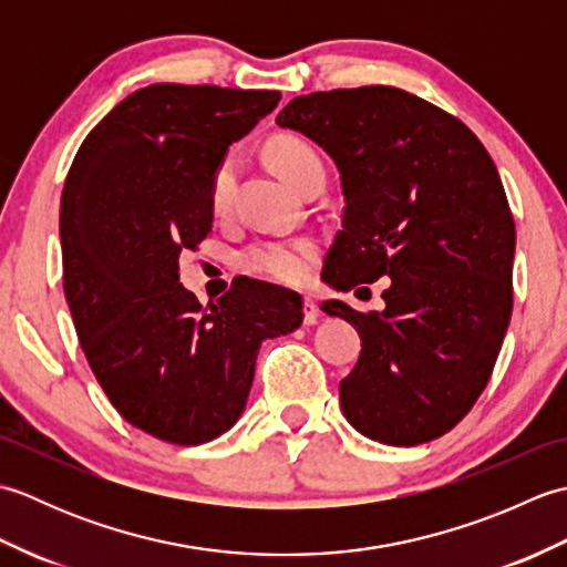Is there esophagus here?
<instances>
[{
    "label": "esophagus",
    "instance_id": "1",
    "mask_svg": "<svg viewBox=\"0 0 567 567\" xmlns=\"http://www.w3.org/2000/svg\"><path fill=\"white\" fill-rule=\"evenodd\" d=\"M319 321V307L311 297H305V323L307 327H315Z\"/></svg>",
    "mask_w": 567,
    "mask_h": 567
}]
</instances>
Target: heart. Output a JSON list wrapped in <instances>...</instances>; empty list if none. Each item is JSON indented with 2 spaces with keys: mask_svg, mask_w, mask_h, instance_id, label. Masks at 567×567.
Segmentation results:
<instances>
[{
  "mask_svg": "<svg viewBox=\"0 0 567 567\" xmlns=\"http://www.w3.org/2000/svg\"><path fill=\"white\" fill-rule=\"evenodd\" d=\"M265 158L287 183L305 189L311 183H323V161L311 143L297 134H277L265 143ZM238 175V155L226 153L214 165L207 189L209 212L224 216L231 207ZM319 258V244L311 238H270L258 240L240 252V265L252 275L268 277L275 282L297 285L315 268Z\"/></svg>",
  "mask_w": 567,
  "mask_h": 567,
  "instance_id": "1",
  "label": "heart"
}]
</instances>
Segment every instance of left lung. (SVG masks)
I'll list each match as a JSON object with an SVG mask.
<instances>
[{"label":"left lung","instance_id":"1","mask_svg":"<svg viewBox=\"0 0 567 567\" xmlns=\"http://www.w3.org/2000/svg\"><path fill=\"white\" fill-rule=\"evenodd\" d=\"M277 126L341 173L343 231L323 280L355 295L392 280L382 315L321 307L363 341L341 380L346 419L388 445L443 436L487 388L512 317L516 231L495 163L461 118L384 84L302 94Z\"/></svg>","mask_w":567,"mask_h":567}]
</instances>
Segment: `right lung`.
Here are the masks:
<instances>
[{
	"label": "right lung",
	"mask_w": 567,
	"mask_h": 567,
	"mask_svg": "<svg viewBox=\"0 0 567 567\" xmlns=\"http://www.w3.org/2000/svg\"><path fill=\"white\" fill-rule=\"evenodd\" d=\"M277 90L158 82L94 126L60 197L63 290L84 358L131 426L199 445L236 424L265 339L302 323V297L244 277L202 307L179 252L212 231L207 189Z\"/></svg>",
	"instance_id": "obj_1"
}]
</instances>
